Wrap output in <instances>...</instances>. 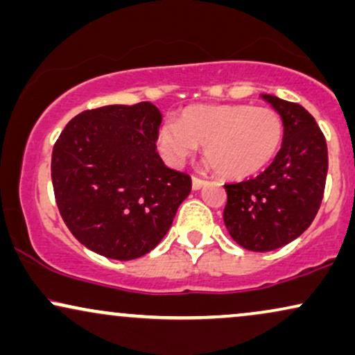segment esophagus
<instances>
[{
  "instance_id": "esophagus-1",
  "label": "esophagus",
  "mask_w": 355,
  "mask_h": 355,
  "mask_svg": "<svg viewBox=\"0 0 355 355\" xmlns=\"http://www.w3.org/2000/svg\"><path fill=\"white\" fill-rule=\"evenodd\" d=\"M206 180H201V178H196V177H193V180H191V188L195 191H198V190H201V188H203L205 185H206Z\"/></svg>"
}]
</instances>
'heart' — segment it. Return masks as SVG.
Segmentation results:
<instances>
[{
    "mask_svg": "<svg viewBox=\"0 0 355 355\" xmlns=\"http://www.w3.org/2000/svg\"><path fill=\"white\" fill-rule=\"evenodd\" d=\"M282 141V116L272 107L250 105L190 106L157 132V146L170 165L180 167L201 144L209 164L227 178L260 172L275 159Z\"/></svg>",
    "mask_w": 355,
    "mask_h": 355,
    "instance_id": "b5f03b06",
    "label": "heart"
}]
</instances>
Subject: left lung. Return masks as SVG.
<instances>
[{
	"mask_svg": "<svg viewBox=\"0 0 355 355\" xmlns=\"http://www.w3.org/2000/svg\"><path fill=\"white\" fill-rule=\"evenodd\" d=\"M284 121V141L273 162L250 180L224 185L223 219L230 236L252 252H270L308 230L320 209L327 147L315 118L297 103L260 95Z\"/></svg>",
	"mask_w": 355,
	"mask_h": 355,
	"instance_id": "1",
	"label": "left lung"
}]
</instances>
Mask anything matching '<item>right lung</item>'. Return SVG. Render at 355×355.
Listing matches in <instances>:
<instances>
[{
	"instance_id": "right-lung-1",
	"label": "right lung",
	"mask_w": 355,
	"mask_h": 355,
	"mask_svg": "<svg viewBox=\"0 0 355 355\" xmlns=\"http://www.w3.org/2000/svg\"><path fill=\"white\" fill-rule=\"evenodd\" d=\"M162 113L152 103L75 116L52 152L58 211L71 234L103 257L132 260L159 245L191 191L190 175L157 152Z\"/></svg>"
}]
</instances>
